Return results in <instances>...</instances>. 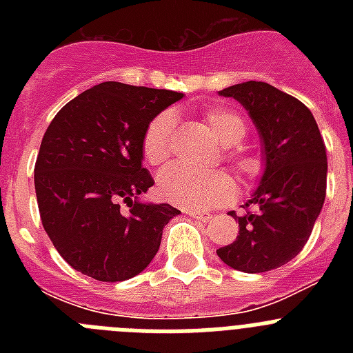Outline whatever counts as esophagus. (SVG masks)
<instances>
[{
  "label": "esophagus",
  "instance_id": "esophagus-1",
  "mask_svg": "<svg viewBox=\"0 0 353 353\" xmlns=\"http://www.w3.org/2000/svg\"><path fill=\"white\" fill-rule=\"evenodd\" d=\"M185 214L191 215V217H194V219H198V221H203V223H208V221L214 217L210 212H205V210H187Z\"/></svg>",
  "mask_w": 353,
  "mask_h": 353
}]
</instances>
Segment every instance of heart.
I'll list each match as a JSON object with an SVG mask.
<instances>
[{
	"label": "heart",
	"instance_id": "heart-1",
	"mask_svg": "<svg viewBox=\"0 0 353 353\" xmlns=\"http://www.w3.org/2000/svg\"><path fill=\"white\" fill-rule=\"evenodd\" d=\"M208 127L217 141L226 148L240 145L248 127L236 113L224 108H212L205 113ZM176 138V114L171 109L155 114L146 125L141 139V152L150 166H161L171 157ZM228 159L235 162L242 174H254L260 170V161L236 150L228 152ZM159 194L182 208H212L228 203L235 196V182L224 171H194L174 164L162 171L157 183Z\"/></svg>",
	"mask_w": 353,
	"mask_h": 353
}]
</instances>
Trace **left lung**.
<instances>
[{"mask_svg":"<svg viewBox=\"0 0 353 353\" xmlns=\"http://www.w3.org/2000/svg\"><path fill=\"white\" fill-rule=\"evenodd\" d=\"M219 95L248 109L260 132L265 171L245 214L230 212L239 235L217 256L240 272H267L297 256L313 232L325 201V143L310 109L272 84L248 81Z\"/></svg>","mask_w":353,"mask_h":353,"instance_id":"left-lung-1","label":"left lung"}]
</instances>
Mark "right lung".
Wrapping results in <instances>:
<instances>
[{
	"label": "right lung",
	"instance_id": "add662e5",
	"mask_svg": "<svg viewBox=\"0 0 353 353\" xmlns=\"http://www.w3.org/2000/svg\"><path fill=\"white\" fill-rule=\"evenodd\" d=\"M182 97L108 81L52 118L35 162L37 203L43 230L72 269L117 283L154 260L162 230L180 210L138 201L154 185L141 164V139L150 120Z\"/></svg>",
	"mask_w": 353,
	"mask_h": 353
}]
</instances>
